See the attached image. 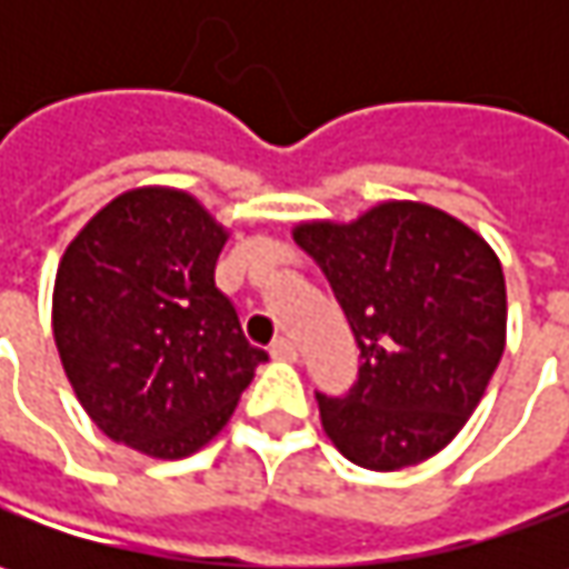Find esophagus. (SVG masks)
Returning <instances> with one entry per match:
<instances>
[{
	"mask_svg": "<svg viewBox=\"0 0 569 569\" xmlns=\"http://www.w3.org/2000/svg\"><path fill=\"white\" fill-rule=\"evenodd\" d=\"M272 358L274 361H297V345L291 339H274L272 341Z\"/></svg>",
	"mask_w": 569,
	"mask_h": 569,
	"instance_id": "esophagus-1",
	"label": "esophagus"
}]
</instances>
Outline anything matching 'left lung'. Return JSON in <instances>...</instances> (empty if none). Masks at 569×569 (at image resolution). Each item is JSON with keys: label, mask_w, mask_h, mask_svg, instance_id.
<instances>
[{"label": "left lung", "mask_w": 569, "mask_h": 569, "mask_svg": "<svg viewBox=\"0 0 569 569\" xmlns=\"http://www.w3.org/2000/svg\"><path fill=\"white\" fill-rule=\"evenodd\" d=\"M297 247L332 284L361 370L317 396L345 459L396 471L437 456L478 408L507 345V281L481 233L425 202H380L361 218L303 221Z\"/></svg>", "instance_id": "obj_1"}]
</instances>
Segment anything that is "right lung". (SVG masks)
I'll list each match as a JSON object with an SVG mask.
<instances>
[{"label": "right lung", "instance_id": "obj_1", "mask_svg": "<svg viewBox=\"0 0 569 569\" xmlns=\"http://www.w3.org/2000/svg\"><path fill=\"white\" fill-rule=\"evenodd\" d=\"M224 243L196 196L142 187L100 208L56 269L53 339L78 402L151 459L206 447L269 361L214 288Z\"/></svg>", "mask_w": 569, "mask_h": 569}]
</instances>
